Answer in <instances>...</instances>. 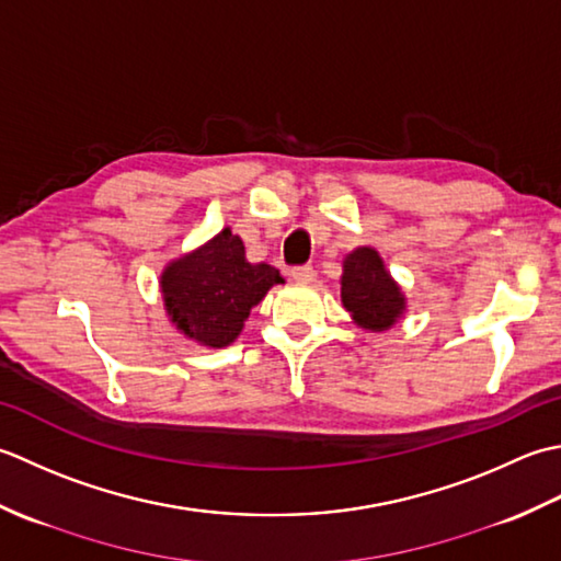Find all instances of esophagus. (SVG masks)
<instances>
[{
  "mask_svg": "<svg viewBox=\"0 0 561 561\" xmlns=\"http://www.w3.org/2000/svg\"><path fill=\"white\" fill-rule=\"evenodd\" d=\"M290 278H293L295 283H302V285H307V283H314L317 273H314V268H312V266H295V268L290 271Z\"/></svg>",
  "mask_w": 561,
  "mask_h": 561,
  "instance_id": "34e87169",
  "label": "esophagus"
}]
</instances>
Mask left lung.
I'll list each match as a JSON object with an SVG mask.
<instances>
[{
  "instance_id": "obj_1",
  "label": "left lung",
  "mask_w": 561,
  "mask_h": 561,
  "mask_svg": "<svg viewBox=\"0 0 561 561\" xmlns=\"http://www.w3.org/2000/svg\"><path fill=\"white\" fill-rule=\"evenodd\" d=\"M341 302L353 322L368 331H387L407 310L402 288L392 280L373 247H358L344 259Z\"/></svg>"
}]
</instances>
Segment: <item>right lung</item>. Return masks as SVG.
<instances>
[{"label": "right lung", "instance_id": "add662e5", "mask_svg": "<svg viewBox=\"0 0 561 561\" xmlns=\"http://www.w3.org/2000/svg\"><path fill=\"white\" fill-rule=\"evenodd\" d=\"M276 283H283L278 268L249 264L244 242L230 227L171 261L159 280L171 324L210 348L230 346L251 307L264 300Z\"/></svg>", "mask_w": 561, "mask_h": 561}]
</instances>
